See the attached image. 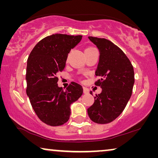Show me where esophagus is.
<instances>
[{
	"instance_id": "esophagus-1",
	"label": "esophagus",
	"mask_w": 158,
	"mask_h": 158,
	"mask_svg": "<svg viewBox=\"0 0 158 158\" xmlns=\"http://www.w3.org/2000/svg\"><path fill=\"white\" fill-rule=\"evenodd\" d=\"M83 93L85 94H88V93H89V90H88V88L86 87H83Z\"/></svg>"
}]
</instances>
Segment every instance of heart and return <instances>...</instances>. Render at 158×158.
<instances>
[{
	"mask_svg": "<svg viewBox=\"0 0 158 158\" xmlns=\"http://www.w3.org/2000/svg\"><path fill=\"white\" fill-rule=\"evenodd\" d=\"M95 48H94V47H86V48L85 49V52H87V51H89V50H92V49H94Z\"/></svg>",
	"mask_w": 158,
	"mask_h": 158,
	"instance_id": "obj_1",
	"label": "heart"
}]
</instances>
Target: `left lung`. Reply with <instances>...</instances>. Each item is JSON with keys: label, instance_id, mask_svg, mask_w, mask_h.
<instances>
[{"label": "left lung", "instance_id": "obj_1", "mask_svg": "<svg viewBox=\"0 0 158 158\" xmlns=\"http://www.w3.org/2000/svg\"><path fill=\"white\" fill-rule=\"evenodd\" d=\"M88 39L100 52L96 75L101 78L95 85L102 91L94 97L88 114L95 123L108 124L122 113L130 98L135 83L134 68L124 52L111 41L94 36Z\"/></svg>", "mask_w": 158, "mask_h": 158}]
</instances>
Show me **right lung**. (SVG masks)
Instances as JSON below:
<instances>
[{"label": "right lung", "mask_w": 158, "mask_h": 158, "mask_svg": "<svg viewBox=\"0 0 158 158\" xmlns=\"http://www.w3.org/2000/svg\"><path fill=\"white\" fill-rule=\"evenodd\" d=\"M81 35L55 34L35 45L27 60V94L39 118L49 126H60L69 120L70 104L83 94V88L72 82L66 90L57 85V73L65 67L71 49Z\"/></svg>", "instance_id": "1"}]
</instances>
